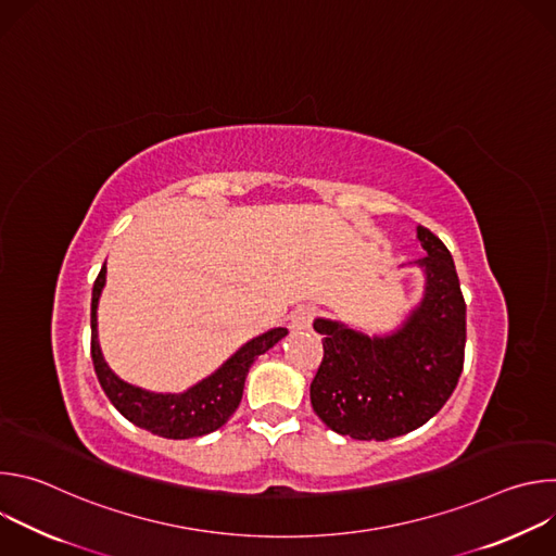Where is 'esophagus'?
Here are the masks:
<instances>
[{"label": "esophagus", "mask_w": 556, "mask_h": 556, "mask_svg": "<svg viewBox=\"0 0 556 556\" xmlns=\"http://www.w3.org/2000/svg\"><path fill=\"white\" fill-rule=\"evenodd\" d=\"M314 314H316L314 305H301V307L292 314V319H290V330H292V332L309 330V326H312V321H314Z\"/></svg>", "instance_id": "obj_1"}]
</instances>
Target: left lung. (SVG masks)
I'll use <instances>...</instances> for the list:
<instances>
[{"label": "left lung", "mask_w": 556, "mask_h": 556, "mask_svg": "<svg viewBox=\"0 0 556 556\" xmlns=\"http://www.w3.org/2000/svg\"><path fill=\"white\" fill-rule=\"evenodd\" d=\"M427 273L422 303L391 337H365L316 319L324 361L309 384L314 414L354 440H391L431 420L459 380L466 345V303L453 257L418 226Z\"/></svg>", "instance_id": "1"}]
</instances>
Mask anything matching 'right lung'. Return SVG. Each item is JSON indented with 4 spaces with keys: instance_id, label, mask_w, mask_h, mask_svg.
<instances>
[{
    "instance_id": "obj_1",
    "label": "right lung",
    "mask_w": 556,
    "mask_h": 556,
    "mask_svg": "<svg viewBox=\"0 0 556 556\" xmlns=\"http://www.w3.org/2000/svg\"><path fill=\"white\" fill-rule=\"evenodd\" d=\"M105 286V266L101 268L92 288V361L99 382L112 405L136 427L169 440H189L206 435L219 429L240 407L244 382L251 365L275 343H279L288 330L275 328L242 350H237L213 376L204 378L185 393H151L140 387L123 382L105 363L97 339V305Z\"/></svg>"
}]
</instances>
